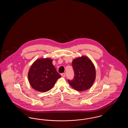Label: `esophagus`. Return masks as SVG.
I'll use <instances>...</instances> for the list:
<instances>
[{"label":"esophagus","mask_w":128,"mask_h":128,"mask_svg":"<svg viewBox=\"0 0 128 128\" xmlns=\"http://www.w3.org/2000/svg\"><path fill=\"white\" fill-rule=\"evenodd\" d=\"M61 75V76H62L63 77H65V73H62Z\"/></svg>","instance_id":"esophagus-1"}]
</instances>
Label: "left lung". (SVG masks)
Returning <instances> with one entry per match:
<instances>
[{
	"label": "left lung",
	"instance_id": "left-lung-1",
	"mask_svg": "<svg viewBox=\"0 0 128 128\" xmlns=\"http://www.w3.org/2000/svg\"><path fill=\"white\" fill-rule=\"evenodd\" d=\"M74 72L73 80H68L70 85L76 90L83 91L91 87L96 79V69L91 60L85 56L78 58L72 61Z\"/></svg>",
	"mask_w": 128,
	"mask_h": 128
}]
</instances>
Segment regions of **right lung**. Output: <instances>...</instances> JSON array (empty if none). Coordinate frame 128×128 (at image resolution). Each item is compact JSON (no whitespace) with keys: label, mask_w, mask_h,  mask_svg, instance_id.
Masks as SVG:
<instances>
[{"label":"right lung","mask_w":128,"mask_h":128,"mask_svg":"<svg viewBox=\"0 0 128 128\" xmlns=\"http://www.w3.org/2000/svg\"><path fill=\"white\" fill-rule=\"evenodd\" d=\"M52 61L49 58H41L36 60L32 65L28 77L31 86L34 90L40 92L48 91L61 77Z\"/></svg>","instance_id":"right-lung-1"}]
</instances>
